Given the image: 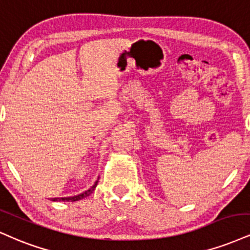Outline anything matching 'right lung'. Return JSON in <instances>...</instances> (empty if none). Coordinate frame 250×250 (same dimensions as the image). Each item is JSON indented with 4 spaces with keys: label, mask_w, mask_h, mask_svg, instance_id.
<instances>
[{
    "label": "right lung",
    "mask_w": 250,
    "mask_h": 250,
    "mask_svg": "<svg viewBox=\"0 0 250 250\" xmlns=\"http://www.w3.org/2000/svg\"><path fill=\"white\" fill-rule=\"evenodd\" d=\"M98 180H99V179H98ZM98 180H96V182L94 183V185H93L91 188H88V190H87V191L83 192V193H80V194H78V195H73V197L52 198V199H51V200H52V201H78V200H81V199H83V198L88 197L89 194H92V193H93V191L95 190L96 185H98Z\"/></svg>",
    "instance_id": "right-lung-1"
}]
</instances>
